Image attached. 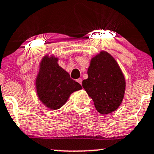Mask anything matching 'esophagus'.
Returning a JSON list of instances; mask_svg holds the SVG:
<instances>
[{
  "label": "esophagus",
  "instance_id": "34e87169",
  "mask_svg": "<svg viewBox=\"0 0 154 154\" xmlns=\"http://www.w3.org/2000/svg\"><path fill=\"white\" fill-rule=\"evenodd\" d=\"M82 79H81V78H79V79H77V82H78V83H80V85H82Z\"/></svg>",
  "mask_w": 154,
  "mask_h": 154
}]
</instances>
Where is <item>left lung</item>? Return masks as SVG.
I'll list each match as a JSON object with an SVG mask.
<instances>
[{
	"mask_svg": "<svg viewBox=\"0 0 154 154\" xmlns=\"http://www.w3.org/2000/svg\"><path fill=\"white\" fill-rule=\"evenodd\" d=\"M88 75L82 87L94 101L96 110L106 115L117 109L124 99L126 80L115 58L101 51L91 59Z\"/></svg>",
	"mask_w": 154,
	"mask_h": 154,
	"instance_id": "left-lung-1",
	"label": "left lung"
}]
</instances>
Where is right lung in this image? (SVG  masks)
Returning a JSON list of instances; mask_svg holds the SVG:
<instances>
[{"mask_svg":"<svg viewBox=\"0 0 154 154\" xmlns=\"http://www.w3.org/2000/svg\"><path fill=\"white\" fill-rule=\"evenodd\" d=\"M58 60V58L45 55L40 63L36 79L38 99L52 110L61 107L72 93L82 88L66 71L59 66Z\"/></svg>","mask_w":154,"mask_h":154,"instance_id":"add662e5","label":"right lung"}]
</instances>
